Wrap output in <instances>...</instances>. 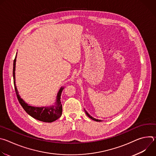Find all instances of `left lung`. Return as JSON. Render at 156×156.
I'll list each match as a JSON object with an SVG mask.
<instances>
[{"label":"left lung","mask_w":156,"mask_h":156,"mask_svg":"<svg viewBox=\"0 0 156 156\" xmlns=\"http://www.w3.org/2000/svg\"><path fill=\"white\" fill-rule=\"evenodd\" d=\"M85 112H86V115L88 116V117H90L91 119H92V120H94V121H96V122H101V120H98V119H94V118H93V117H92L90 114H89L85 110Z\"/></svg>","instance_id":"1"}]
</instances>
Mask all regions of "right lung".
I'll return each instance as SVG.
<instances>
[{"label":"right lung","mask_w":156,"mask_h":156,"mask_svg":"<svg viewBox=\"0 0 156 156\" xmlns=\"http://www.w3.org/2000/svg\"><path fill=\"white\" fill-rule=\"evenodd\" d=\"M16 58V55L13 60V83H14V87H15V90L16 97L22 107L23 108V109L26 111V112L27 114H28L30 116H31L32 117H33L36 120H38L44 122H48V123H51L57 120L58 118L61 117L62 112V106L60 102V97H61V94L63 90V87L60 88V90L58 93L56 106H52L51 107H49V108L48 107L39 108V107H34L28 105L23 101V99L20 98L16 87L15 75Z\"/></svg>","instance_id":"1"}]
</instances>
